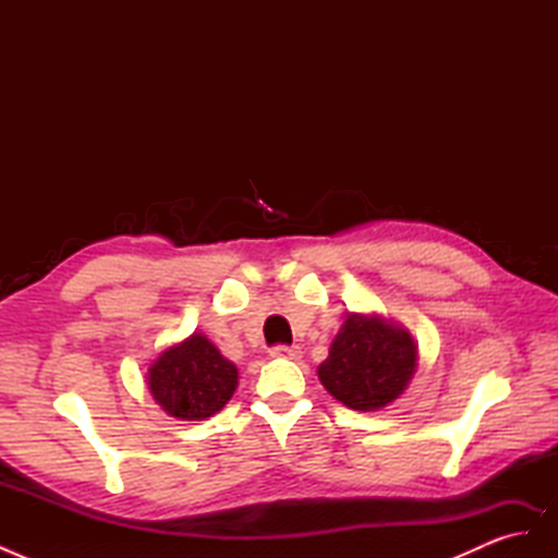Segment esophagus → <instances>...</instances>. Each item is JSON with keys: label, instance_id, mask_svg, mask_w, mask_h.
<instances>
[{"label": "esophagus", "instance_id": "34e87169", "mask_svg": "<svg viewBox=\"0 0 558 558\" xmlns=\"http://www.w3.org/2000/svg\"><path fill=\"white\" fill-rule=\"evenodd\" d=\"M275 359H289V361H298V359H302V351H300V347H275L272 351Z\"/></svg>", "mask_w": 558, "mask_h": 558}]
</instances>
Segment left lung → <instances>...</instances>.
Instances as JSON below:
<instances>
[{"label": "left lung", "mask_w": 558, "mask_h": 558, "mask_svg": "<svg viewBox=\"0 0 558 558\" xmlns=\"http://www.w3.org/2000/svg\"><path fill=\"white\" fill-rule=\"evenodd\" d=\"M416 367L418 344L408 328L375 312H349L316 375L349 410L377 412L408 391Z\"/></svg>", "instance_id": "1"}]
</instances>
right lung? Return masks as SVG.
Segmentation results:
<instances>
[{
  "mask_svg": "<svg viewBox=\"0 0 558 558\" xmlns=\"http://www.w3.org/2000/svg\"><path fill=\"white\" fill-rule=\"evenodd\" d=\"M240 369L205 332H193L160 351L148 365L146 386L154 400L181 421H205L221 412L238 391Z\"/></svg>",
  "mask_w": 558,
  "mask_h": 558,
  "instance_id": "obj_1",
  "label": "right lung"
}]
</instances>
